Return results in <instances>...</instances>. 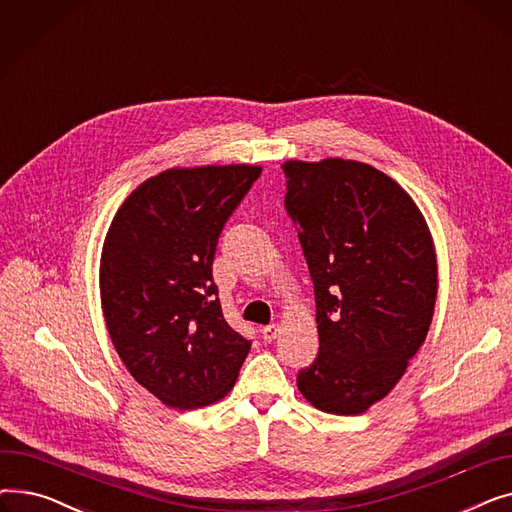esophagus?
<instances>
[{"label":"esophagus","mask_w":512,"mask_h":512,"mask_svg":"<svg viewBox=\"0 0 512 512\" xmlns=\"http://www.w3.org/2000/svg\"><path fill=\"white\" fill-rule=\"evenodd\" d=\"M278 332H280V328H278L276 324H272V326H265V328H261V338H263L265 342H272V340H276Z\"/></svg>","instance_id":"esophagus-1"}]
</instances>
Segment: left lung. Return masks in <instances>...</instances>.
I'll return each mask as SVG.
<instances>
[{"instance_id": "1", "label": "left lung", "mask_w": 512, "mask_h": 512, "mask_svg": "<svg viewBox=\"0 0 512 512\" xmlns=\"http://www.w3.org/2000/svg\"><path fill=\"white\" fill-rule=\"evenodd\" d=\"M282 170L319 332L297 386L319 411L359 415L398 384L432 324V234L400 184L361 161L292 159Z\"/></svg>"}]
</instances>
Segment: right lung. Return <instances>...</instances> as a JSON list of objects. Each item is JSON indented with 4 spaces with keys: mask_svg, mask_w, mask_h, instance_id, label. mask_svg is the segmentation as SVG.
<instances>
[{
    "mask_svg": "<svg viewBox=\"0 0 512 512\" xmlns=\"http://www.w3.org/2000/svg\"><path fill=\"white\" fill-rule=\"evenodd\" d=\"M259 166L172 168L145 180L107 230L99 288L130 375L172 409L224 398L251 340L224 319L211 265Z\"/></svg>",
    "mask_w": 512,
    "mask_h": 512,
    "instance_id": "obj_1",
    "label": "right lung"
}]
</instances>
